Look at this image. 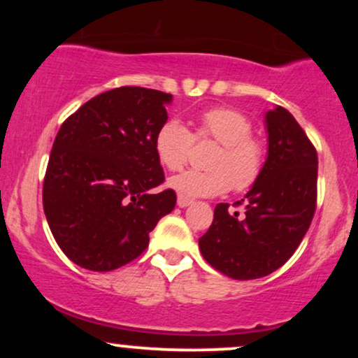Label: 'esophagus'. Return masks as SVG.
I'll return each mask as SVG.
<instances>
[{
    "mask_svg": "<svg viewBox=\"0 0 358 358\" xmlns=\"http://www.w3.org/2000/svg\"><path fill=\"white\" fill-rule=\"evenodd\" d=\"M190 203H192V200L187 199V196H183V195H178V199H176V205H178L180 208L188 207Z\"/></svg>",
    "mask_w": 358,
    "mask_h": 358,
    "instance_id": "34e87169",
    "label": "esophagus"
}]
</instances>
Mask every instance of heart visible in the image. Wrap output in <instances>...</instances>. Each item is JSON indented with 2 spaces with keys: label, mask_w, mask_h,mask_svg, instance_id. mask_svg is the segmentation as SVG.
<instances>
[{
  "label": "heart",
  "mask_w": 358,
  "mask_h": 358,
  "mask_svg": "<svg viewBox=\"0 0 358 358\" xmlns=\"http://www.w3.org/2000/svg\"><path fill=\"white\" fill-rule=\"evenodd\" d=\"M252 124L244 114L231 108L205 110L196 122V139H213L219 148L210 155V170H188L170 180V187L183 196H215L248 190L264 171L268 150L261 139L250 136ZM192 133L178 119H168L155 136V153L166 170L178 171L188 162Z\"/></svg>",
  "instance_id": "b5f03b06"
}]
</instances>
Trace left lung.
I'll list each match as a JSON object with an SVG mask.
<instances>
[{
	"label": "left lung",
	"instance_id": "obj_1",
	"mask_svg": "<svg viewBox=\"0 0 358 358\" xmlns=\"http://www.w3.org/2000/svg\"><path fill=\"white\" fill-rule=\"evenodd\" d=\"M268 159L261 178L231 212L219 203L199 239L205 261L232 279H257L281 268L313 220L318 156L289 110L276 106L264 116Z\"/></svg>",
	"mask_w": 358,
	"mask_h": 358
}]
</instances>
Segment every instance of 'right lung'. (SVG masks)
I'll return each mask as SVG.
<instances>
[{"label":"right lung","mask_w":358,"mask_h":358,"mask_svg":"<svg viewBox=\"0 0 358 358\" xmlns=\"http://www.w3.org/2000/svg\"><path fill=\"white\" fill-rule=\"evenodd\" d=\"M173 96L117 87L80 106L57 133L43 180V210L64 254L106 273L141 256L158 220L175 208L155 136Z\"/></svg>","instance_id":"1"}]
</instances>
